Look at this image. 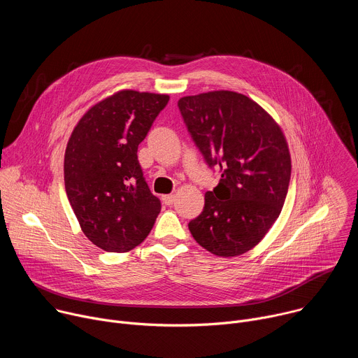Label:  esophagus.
<instances>
[{
  "label": "esophagus",
  "instance_id": "esophagus-1",
  "mask_svg": "<svg viewBox=\"0 0 358 358\" xmlns=\"http://www.w3.org/2000/svg\"><path fill=\"white\" fill-rule=\"evenodd\" d=\"M163 201L166 206H173L174 201H176V195L174 194H169V195H163Z\"/></svg>",
  "mask_w": 358,
  "mask_h": 358
}]
</instances>
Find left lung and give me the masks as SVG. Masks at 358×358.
Segmentation results:
<instances>
[{"instance_id": "obj_1", "label": "left lung", "mask_w": 358, "mask_h": 358, "mask_svg": "<svg viewBox=\"0 0 358 358\" xmlns=\"http://www.w3.org/2000/svg\"><path fill=\"white\" fill-rule=\"evenodd\" d=\"M178 108L207 164L221 173L189 232L217 257H238L280 215L292 174L286 137L262 106L238 92L184 96Z\"/></svg>"}]
</instances>
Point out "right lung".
<instances>
[{"mask_svg":"<svg viewBox=\"0 0 358 358\" xmlns=\"http://www.w3.org/2000/svg\"><path fill=\"white\" fill-rule=\"evenodd\" d=\"M169 99L119 90L92 106L69 137L66 195L86 238L106 252L140 245L160 214V199L143 177L137 148Z\"/></svg>","mask_w":358,"mask_h":358,"instance_id":"obj_1","label":"right lung"}]
</instances>
